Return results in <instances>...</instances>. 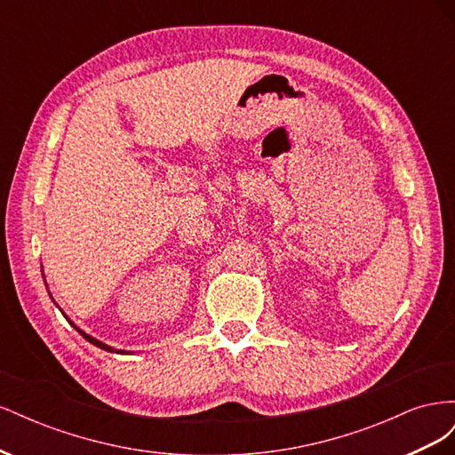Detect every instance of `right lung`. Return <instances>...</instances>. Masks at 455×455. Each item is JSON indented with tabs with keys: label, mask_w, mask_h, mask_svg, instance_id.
Listing matches in <instances>:
<instances>
[{
	"label": "right lung",
	"mask_w": 455,
	"mask_h": 455,
	"mask_svg": "<svg viewBox=\"0 0 455 455\" xmlns=\"http://www.w3.org/2000/svg\"><path fill=\"white\" fill-rule=\"evenodd\" d=\"M64 316H66V315H64ZM66 319H68V316H66ZM70 324H72V326H74V328L77 330V332H79L81 336H84V338H85V339H87L89 343H92V346H96V347H100V349H104V351H109V353H127V351H121V349H114V347H109V346H106V343H102L100 339H96V338H92V336L85 334V332H84V330H81V328H77V326H76V324H74L72 321H70Z\"/></svg>",
	"instance_id": "right-lung-1"
}]
</instances>
